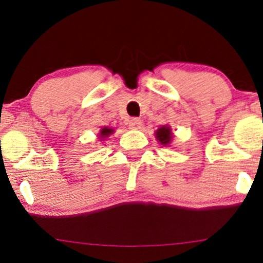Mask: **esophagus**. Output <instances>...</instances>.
Segmentation results:
<instances>
[{
	"label": "esophagus",
	"mask_w": 263,
	"mask_h": 263,
	"mask_svg": "<svg viewBox=\"0 0 263 263\" xmlns=\"http://www.w3.org/2000/svg\"><path fill=\"white\" fill-rule=\"evenodd\" d=\"M128 126L132 129H140L142 127V121L140 119H131L128 122Z\"/></svg>",
	"instance_id": "1"
}]
</instances>
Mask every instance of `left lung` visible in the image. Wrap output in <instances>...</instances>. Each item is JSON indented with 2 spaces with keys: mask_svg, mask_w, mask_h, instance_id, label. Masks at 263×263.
<instances>
[{
  "mask_svg": "<svg viewBox=\"0 0 263 263\" xmlns=\"http://www.w3.org/2000/svg\"><path fill=\"white\" fill-rule=\"evenodd\" d=\"M156 138L162 146H170L172 143V140H173V132H172V128L170 126H161L156 131Z\"/></svg>",
  "mask_w": 263,
  "mask_h": 263,
  "instance_id": "left-lung-1",
  "label": "left lung"
}]
</instances>
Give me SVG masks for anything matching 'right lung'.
<instances>
[{"instance_id": "obj_1", "label": "right lung", "mask_w": 263, "mask_h": 263, "mask_svg": "<svg viewBox=\"0 0 263 263\" xmlns=\"http://www.w3.org/2000/svg\"><path fill=\"white\" fill-rule=\"evenodd\" d=\"M115 132L114 128H110V127H102L100 129V134H99V138H100V141H104L106 140L108 136H111Z\"/></svg>"}]
</instances>
